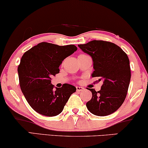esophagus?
Returning <instances> with one entry per match:
<instances>
[{"instance_id": "34e87169", "label": "esophagus", "mask_w": 148, "mask_h": 148, "mask_svg": "<svg viewBox=\"0 0 148 148\" xmlns=\"http://www.w3.org/2000/svg\"><path fill=\"white\" fill-rule=\"evenodd\" d=\"M76 91H81L84 90V88L82 87H79V86H76Z\"/></svg>"}]
</instances>
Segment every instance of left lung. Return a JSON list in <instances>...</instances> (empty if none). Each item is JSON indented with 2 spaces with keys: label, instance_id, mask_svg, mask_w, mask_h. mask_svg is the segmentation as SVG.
<instances>
[{
  "label": "left lung",
  "instance_id": "left-lung-1",
  "mask_svg": "<svg viewBox=\"0 0 148 148\" xmlns=\"http://www.w3.org/2000/svg\"><path fill=\"white\" fill-rule=\"evenodd\" d=\"M78 46L92 59V77L102 83L98 92L89 89L92 98L86 103L87 109L97 116L112 114L121 106L128 92L131 77L128 56L116 44L102 40H92Z\"/></svg>",
  "mask_w": 148,
  "mask_h": 148
}]
</instances>
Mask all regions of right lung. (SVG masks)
Segmentation results:
<instances>
[{
	"mask_svg": "<svg viewBox=\"0 0 148 148\" xmlns=\"http://www.w3.org/2000/svg\"><path fill=\"white\" fill-rule=\"evenodd\" d=\"M77 50L74 45L59 46L42 42L22 56L18 68L22 92L31 108L41 115L60 114L76 88L70 84L53 89L51 77L59 72V65Z\"/></svg>",
	"mask_w": 148,
	"mask_h": 148,
	"instance_id": "right-lung-1",
	"label": "right lung"
}]
</instances>
